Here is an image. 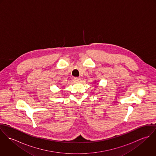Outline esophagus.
<instances>
[{
    "label": "esophagus",
    "instance_id": "1",
    "mask_svg": "<svg viewBox=\"0 0 156 156\" xmlns=\"http://www.w3.org/2000/svg\"><path fill=\"white\" fill-rule=\"evenodd\" d=\"M80 80V77H74V82H79Z\"/></svg>",
    "mask_w": 156,
    "mask_h": 156
}]
</instances>
